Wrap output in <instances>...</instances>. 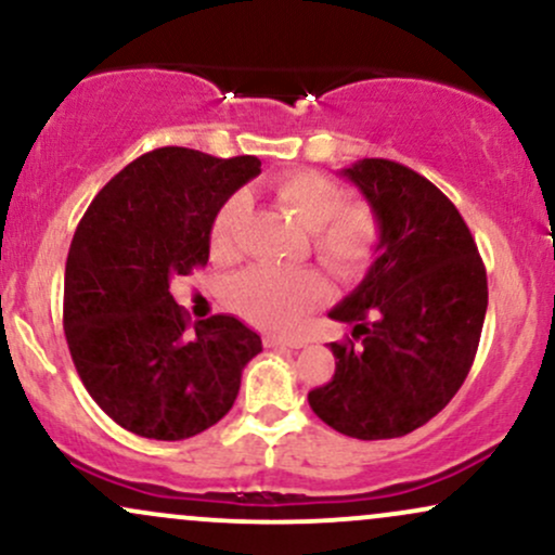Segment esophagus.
<instances>
[{"label":"esophagus","mask_w":555,"mask_h":555,"mask_svg":"<svg viewBox=\"0 0 555 555\" xmlns=\"http://www.w3.org/2000/svg\"><path fill=\"white\" fill-rule=\"evenodd\" d=\"M263 347H269V349H279V347H284V349H299V347H305V339H297V336H263Z\"/></svg>","instance_id":"34e87169"}]
</instances>
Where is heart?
Here are the masks:
<instances>
[{
    "label": "heart",
    "mask_w": 555,
    "mask_h": 555,
    "mask_svg": "<svg viewBox=\"0 0 555 555\" xmlns=\"http://www.w3.org/2000/svg\"><path fill=\"white\" fill-rule=\"evenodd\" d=\"M273 195L310 232V247L331 276L349 282L367 271L378 256V214L367 203H347V190L321 171H292L273 182ZM247 216V195H232L214 216L211 253L216 260L237 256L240 227ZM326 297V284L313 269H250L229 286V305L258 328H295L305 313Z\"/></svg>",
    "instance_id": "obj_1"
}]
</instances>
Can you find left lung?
Masks as SVG:
<instances>
[{"mask_svg":"<svg viewBox=\"0 0 555 555\" xmlns=\"http://www.w3.org/2000/svg\"><path fill=\"white\" fill-rule=\"evenodd\" d=\"M378 214V258L331 318L354 326L334 341V378L308 393L323 423L380 441L417 430L454 399L473 367L488 276L462 214L423 175L388 158L344 169Z\"/></svg>","mask_w":555,"mask_h":555,"instance_id":"8db88e82","label":"left lung"}]
</instances>
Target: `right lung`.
Masks as SVG:
<instances>
[{
  "mask_svg": "<svg viewBox=\"0 0 555 555\" xmlns=\"http://www.w3.org/2000/svg\"><path fill=\"white\" fill-rule=\"evenodd\" d=\"M260 175L256 156L167 145L112 177L75 229L65 336L95 404L156 441L193 438L232 410L260 336L234 315L190 328L169 284L208 263L214 216Z\"/></svg>",
  "mask_w": 555,
  "mask_h": 555,
  "instance_id": "1",
  "label": "right lung"
}]
</instances>
